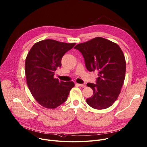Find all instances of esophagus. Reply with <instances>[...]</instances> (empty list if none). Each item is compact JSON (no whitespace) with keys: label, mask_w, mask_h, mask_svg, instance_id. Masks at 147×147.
Returning <instances> with one entry per match:
<instances>
[{"label":"esophagus","mask_w":147,"mask_h":147,"mask_svg":"<svg viewBox=\"0 0 147 147\" xmlns=\"http://www.w3.org/2000/svg\"><path fill=\"white\" fill-rule=\"evenodd\" d=\"M76 86H78V87H82V88H84V87H85L86 86V84H78V83H77L76 84Z\"/></svg>","instance_id":"obj_1"}]
</instances>
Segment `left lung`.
Here are the masks:
<instances>
[{
	"label": "left lung",
	"mask_w": 147,
	"mask_h": 147,
	"mask_svg": "<svg viewBox=\"0 0 147 147\" xmlns=\"http://www.w3.org/2000/svg\"><path fill=\"white\" fill-rule=\"evenodd\" d=\"M74 48L82 53L88 71H98L96 84H87L94 92L87 103L95 109L110 107L117 99L125 78L126 63L121 48L102 37L79 44Z\"/></svg>",
	"instance_id": "1"
}]
</instances>
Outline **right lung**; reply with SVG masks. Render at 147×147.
<instances>
[{
    "label": "right lung",
    "mask_w": 147,
    "mask_h": 147,
    "mask_svg": "<svg viewBox=\"0 0 147 147\" xmlns=\"http://www.w3.org/2000/svg\"><path fill=\"white\" fill-rule=\"evenodd\" d=\"M76 44L48 39L35 43L28 53L25 62L27 84L35 100L43 107H58L74 87V82L60 81L53 76L61 66L62 57Z\"/></svg>",
    "instance_id": "right-lung-1"
}]
</instances>
